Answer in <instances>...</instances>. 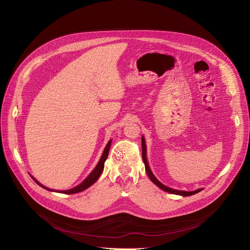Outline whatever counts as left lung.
<instances>
[{"label":"left lung","mask_w":250,"mask_h":250,"mask_svg":"<svg viewBox=\"0 0 250 250\" xmlns=\"http://www.w3.org/2000/svg\"><path fill=\"white\" fill-rule=\"evenodd\" d=\"M141 143H142V159H143L144 165H146V173L148 175V178L150 179V181L154 183L155 185H157L159 188H161V189L166 191V192L171 193V194L182 195V196H190V195H193V194H196V193H198V192H200L201 190H203V189H197L195 191H190V192H188V191H180V190H175V189H172V188H169V187L165 186V185H163L161 182H159L158 179L154 175V173L151 172L150 168L148 166V162H147V159H146V140H144V137L143 136H142V139H141Z\"/></svg>","instance_id":"1"}]
</instances>
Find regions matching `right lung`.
I'll return each instance as SVG.
<instances>
[{"label":"right lung","mask_w":250,"mask_h":250,"mask_svg":"<svg viewBox=\"0 0 250 250\" xmlns=\"http://www.w3.org/2000/svg\"><path fill=\"white\" fill-rule=\"evenodd\" d=\"M111 142H112V140H110V141L107 143V146H106V147H104V151H103V155H102V157H101V159H100V161H99L98 165H96V167L93 169L92 172H91L89 175H88L87 178H86L81 184L78 185V186H76L75 188L69 189V190H65V191H56V192L64 193V194H75V193L81 192V191L86 190L87 188H89V187L91 186V185H93L96 181H98V179L100 178V175L102 174V172H103V170H104V161H106V159H107V157H108L109 149H110V146H111ZM32 179H33V180L36 182V184L39 185L40 187H42V188H44V189H46V190H49V191H55V190H52V189H49V188L44 187L43 185H42L38 181H36V180L33 178V176H32Z\"/></svg>","instance_id":"add662e5"}]
</instances>
